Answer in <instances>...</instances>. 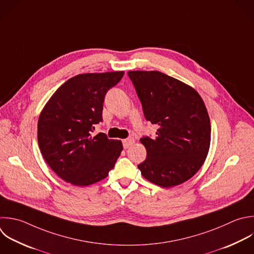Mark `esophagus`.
Listing matches in <instances>:
<instances>
[{
  "label": "esophagus",
  "mask_w": 254,
  "mask_h": 254,
  "mask_svg": "<svg viewBox=\"0 0 254 254\" xmlns=\"http://www.w3.org/2000/svg\"><path fill=\"white\" fill-rule=\"evenodd\" d=\"M134 143H135V139H134L133 137H129V138H127V139H125V140L123 141V146H124L125 149H128V148L131 147Z\"/></svg>",
  "instance_id": "esophagus-1"
}]
</instances>
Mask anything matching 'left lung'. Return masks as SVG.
<instances>
[{
	"mask_svg": "<svg viewBox=\"0 0 254 254\" xmlns=\"http://www.w3.org/2000/svg\"><path fill=\"white\" fill-rule=\"evenodd\" d=\"M147 121L158 126L156 137H142L147 158L142 176L163 188L190 179L202 166L210 144V122L199 94L160 71H128Z\"/></svg>",
	"mask_w": 254,
	"mask_h": 254,
	"instance_id": "8db88e82",
	"label": "left lung"
}]
</instances>
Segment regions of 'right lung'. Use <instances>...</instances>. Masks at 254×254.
<instances>
[{
    "instance_id": "obj_1",
    "label": "right lung",
    "mask_w": 254,
    "mask_h": 254,
    "mask_svg": "<svg viewBox=\"0 0 254 254\" xmlns=\"http://www.w3.org/2000/svg\"><path fill=\"white\" fill-rule=\"evenodd\" d=\"M124 71L78 74L65 81L44 107L38 122L41 152L52 170L63 180L84 187L108 176L123 146L106 134L92 135L102 122L107 91Z\"/></svg>"
}]
</instances>
